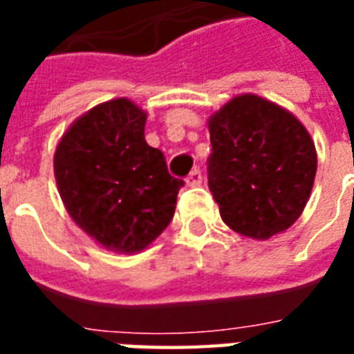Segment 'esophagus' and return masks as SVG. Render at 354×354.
Here are the masks:
<instances>
[{"instance_id": "34e87169", "label": "esophagus", "mask_w": 354, "mask_h": 354, "mask_svg": "<svg viewBox=\"0 0 354 354\" xmlns=\"http://www.w3.org/2000/svg\"><path fill=\"white\" fill-rule=\"evenodd\" d=\"M185 184L189 185V187H197V185L203 184V172H201L199 169L192 170V174L185 180Z\"/></svg>"}]
</instances>
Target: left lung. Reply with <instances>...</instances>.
I'll return each mask as SVG.
<instances>
[{
    "instance_id": "8db88e82",
    "label": "left lung",
    "mask_w": 354,
    "mask_h": 354,
    "mask_svg": "<svg viewBox=\"0 0 354 354\" xmlns=\"http://www.w3.org/2000/svg\"><path fill=\"white\" fill-rule=\"evenodd\" d=\"M208 187L223 222L258 241L288 230L317 174L307 129L274 102L241 94L208 119Z\"/></svg>"
}]
</instances>
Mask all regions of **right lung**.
Instances as JSON below:
<instances>
[{"label": "right lung", "mask_w": 354, "mask_h": 354, "mask_svg": "<svg viewBox=\"0 0 354 354\" xmlns=\"http://www.w3.org/2000/svg\"><path fill=\"white\" fill-rule=\"evenodd\" d=\"M147 113L129 98L88 109L55 151V178L68 214L98 245L134 254L151 245L174 216L182 180L161 149L147 146Z\"/></svg>", "instance_id": "right-lung-1"}]
</instances>
